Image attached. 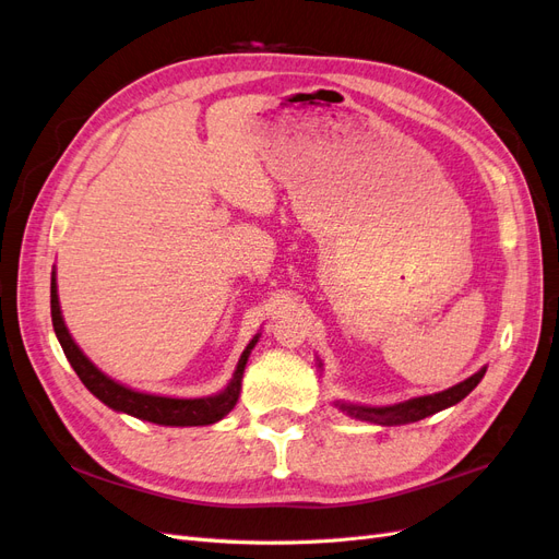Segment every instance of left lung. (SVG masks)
Instances as JSON below:
<instances>
[{
    "label": "left lung",
    "instance_id": "left-lung-1",
    "mask_svg": "<svg viewBox=\"0 0 559 559\" xmlns=\"http://www.w3.org/2000/svg\"><path fill=\"white\" fill-rule=\"evenodd\" d=\"M485 370L487 368L483 366L476 376H471L464 382L445 389V392L417 396V399L394 403V405H357V403H343V401H335V405H337V411L347 413L349 417H357L361 421H373V425H382V427L411 425V421H419L433 413H441V411L450 408V405H454V403H460L464 396H468L473 389L478 386V382L485 376Z\"/></svg>",
    "mask_w": 559,
    "mask_h": 559
}]
</instances>
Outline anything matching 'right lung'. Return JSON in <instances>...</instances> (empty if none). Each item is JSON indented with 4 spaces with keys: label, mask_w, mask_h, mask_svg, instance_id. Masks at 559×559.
Returning <instances> with one entry per match:
<instances>
[{
    "label": "right lung",
    "mask_w": 559,
    "mask_h": 559,
    "mask_svg": "<svg viewBox=\"0 0 559 559\" xmlns=\"http://www.w3.org/2000/svg\"><path fill=\"white\" fill-rule=\"evenodd\" d=\"M50 317H53V329L67 361L72 364L79 380L86 384V389L93 396H97L105 405H109V408L118 413L154 421V425H163V427H205V425H214L218 419H224L235 408V403H238L247 359L253 345L259 343V333H257L251 337L247 349L242 352L238 368H235L233 373V380L228 382L224 392H218L214 396H202V399H173V396L134 392V389L105 376L103 370H99L86 354L79 349L74 337L70 335V331H67L62 312H60L56 273L50 277Z\"/></svg>",
    "instance_id": "right-lung-1"
}]
</instances>
